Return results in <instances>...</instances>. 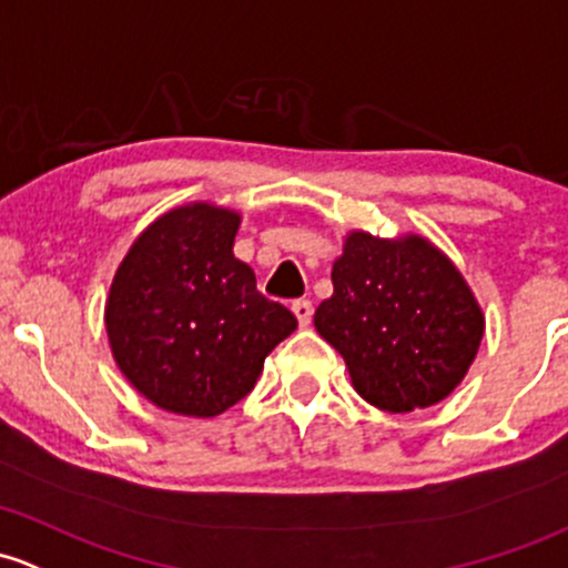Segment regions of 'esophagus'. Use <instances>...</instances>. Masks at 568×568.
<instances>
[{"mask_svg": "<svg viewBox=\"0 0 568 568\" xmlns=\"http://www.w3.org/2000/svg\"><path fill=\"white\" fill-rule=\"evenodd\" d=\"M294 315H296V321H300V326H310V321H313V304L310 302H294Z\"/></svg>", "mask_w": 568, "mask_h": 568, "instance_id": "1", "label": "esophagus"}]
</instances>
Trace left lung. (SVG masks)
<instances>
[{
    "label": "left lung",
    "mask_w": 568,
    "mask_h": 568,
    "mask_svg": "<svg viewBox=\"0 0 568 568\" xmlns=\"http://www.w3.org/2000/svg\"><path fill=\"white\" fill-rule=\"evenodd\" d=\"M334 294L315 329L343 356L369 405L410 414L463 384L485 337V313L455 261L427 236L354 229L332 264Z\"/></svg>",
    "instance_id": "obj_1"
}]
</instances>
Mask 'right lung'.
Returning <instances> with one entry per match:
<instances>
[{
    "mask_svg": "<svg viewBox=\"0 0 568 568\" xmlns=\"http://www.w3.org/2000/svg\"><path fill=\"white\" fill-rule=\"evenodd\" d=\"M242 214L193 201L133 239L105 296L111 356L135 392L176 416L214 419L264 373L296 329L294 313L255 291L234 255Z\"/></svg>",
    "mask_w": 568,
    "mask_h": 568,
    "instance_id": "right-lung-1",
    "label": "right lung"
}]
</instances>
